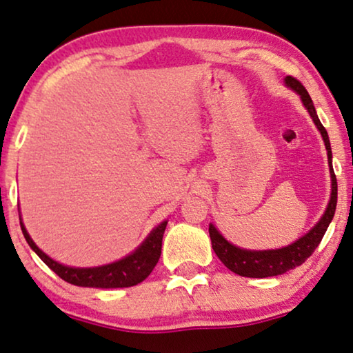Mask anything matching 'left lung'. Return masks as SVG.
<instances>
[{"label":"left lung","instance_id":"obj_1","mask_svg":"<svg viewBox=\"0 0 353 353\" xmlns=\"http://www.w3.org/2000/svg\"><path fill=\"white\" fill-rule=\"evenodd\" d=\"M284 82L289 88H292L294 92L299 93L300 100H302L303 106L307 108L308 114L312 116L314 125L318 128L319 134H321L323 137V142L326 145L327 163H330L331 172V199L321 218H319L318 223L314 224L305 236L297 239V241L292 242L288 247L274 248V250H247V248L234 245V243L225 241L223 234H221L213 224H210L208 231L214 253L218 255L219 260L224 263V266H228L232 272H236L239 276H243V278H271V276L284 274V272H288L289 270H294L295 266L302 265V263H305V260L314 252V248L319 245L327 225L331 224V221L334 218L336 213L337 181L334 169H332V152L330 137H327L326 129L323 128L321 121H319L312 98H310L308 92L305 90L302 83H300L297 79L290 77V75L284 79Z\"/></svg>","mask_w":353,"mask_h":353}]
</instances>
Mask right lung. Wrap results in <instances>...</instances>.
Masks as SVG:
<instances>
[{"mask_svg": "<svg viewBox=\"0 0 353 353\" xmlns=\"http://www.w3.org/2000/svg\"><path fill=\"white\" fill-rule=\"evenodd\" d=\"M21 219V216H19ZM168 221H163L158 224L152 232L148 234L147 239L135 248L132 253L128 256L121 258V260L108 263V265L93 266V268H75L68 266L63 263L54 261L50 258L43 250L37 247V243L32 241V237L27 232L26 225L21 219V229L27 243H29L32 250L41 258L50 270H53L61 279L65 283L81 285V288H97V289H117V288H130V285H137L145 281L157 266L161 255V242L163 234L166 229Z\"/></svg>", "mask_w": 353, "mask_h": 353, "instance_id": "obj_1", "label": "right lung"}]
</instances>
